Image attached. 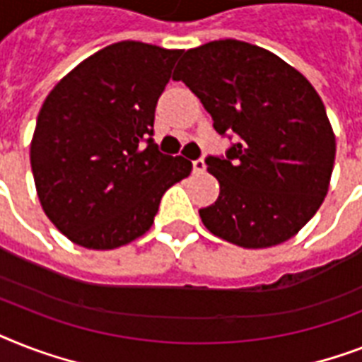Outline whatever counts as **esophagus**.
<instances>
[{
	"mask_svg": "<svg viewBox=\"0 0 362 362\" xmlns=\"http://www.w3.org/2000/svg\"><path fill=\"white\" fill-rule=\"evenodd\" d=\"M204 169H206V165H204L203 159L199 158V159H195V161H193V173L201 175V173H204Z\"/></svg>",
	"mask_w": 362,
	"mask_h": 362,
	"instance_id": "1",
	"label": "esophagus"
}]
</instances>
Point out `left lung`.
<instances>
[{
  "instance_id": "left-lung-1",
  "label": "left lung",
  "mask_w": 362,
  "mask_h": 362,
  "mask_svg": "<svg viewBox=\"0 0 362 362\" xmlns=\"http://www.w3.org/2000/svg\"><path fill=\"white\" fill-rule=\"evenodd\" d=\"M182 81L206 109L226 156L204 163L220 197L199 210L216 237L242 247H269L303 229L329 189L337 142L325 105L297 69L261 47L237 39L184 52Z\"/></svg>"
}]
</instances>
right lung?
Instances as JSON below:
<instances>
[{
  "mask_svg": "<svg viewBox=\"0 0 362 362\" xmlns=\"http://www.w3.org/2000/svg\"><path fill=\"white\" fill-rule=\"evenodd\" d=\"M182 50L139 41L99 50L45 99L30 161L45 214L65 237L112 250L152 227L159 201L192 173L159 152L153 118Z\"/></svg>",
  "mask_w": 362,
  "mask_h": 362,
  "instance_id": "add662e5",
  "label": "right lung"
}]
</instances>
